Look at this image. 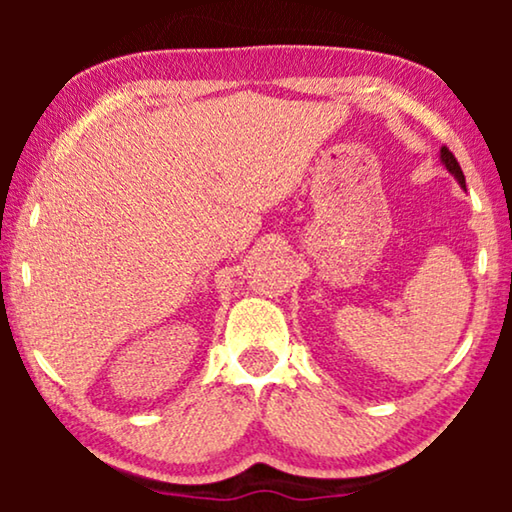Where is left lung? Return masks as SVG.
<instances>
[{
  "instance_id": "8db88e82",
  "label": "left lung",
  "mask_w": 512,
  "mask_h": 512,
  "mask_svg": "<svg viewBox=\"0 0 512 512\" xmlns=\"http://www.w3.org/2000/svg\"><path fill=\"white\" fill-rule=\"evenodd\" d=\"M440 160H443L445 163V167L447 170H450L454 177H457V181L461 186H466V179H464V172H461V167H459V163H457V158H454V153L447 149V146H443V149H440Z\"/></svg>"
}]
</instances>
